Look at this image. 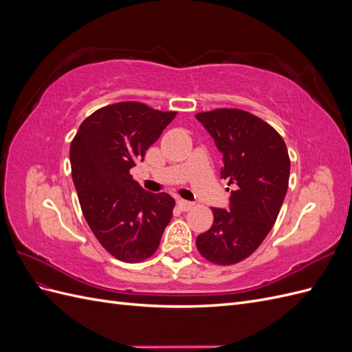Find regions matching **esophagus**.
Wrapping results in <instances>:
<instances>
[{
    "label": "esophagus",
    "mask_w": 352,
    "mask_h": 352,
    "mask_svg": "<svg viewBox=\"0 0 352 352\" xmlns=\"http://www.w3.org/2000/svg\"><path fill=\"white\" fill-rule=\"evenodd\" d=\"M177 206H179V208H180V210L188 211V210H190V208L194 207V202L186 201V199H177Z\"/></svg>",
    "instance_id": "34e87169"
}]
</instances>
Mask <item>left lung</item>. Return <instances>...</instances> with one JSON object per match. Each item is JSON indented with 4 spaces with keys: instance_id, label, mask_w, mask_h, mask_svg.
I'll return each mask as SVG.
<instances>
[{
    "instance_id": "1",
    "label": "left lung",
    "mask_w": 352,
    "mask_h": 352,
    "mask_svg": "<svg viewBox=\"0 0 352 352\" xmlns=\"http://www.w3.org/2000/svg\"><path fill=\"white\" fill-rule=\"evenodd\" d=\"M223 154L220 176L232 186L229 208H211L214 221L197 238L208 261L236 264L257 250L283 204L291 160L283 138L260 117L238 109L198 113Z\"/></svg>"
}]
</instances>
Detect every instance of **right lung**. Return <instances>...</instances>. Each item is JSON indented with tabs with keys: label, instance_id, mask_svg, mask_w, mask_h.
<instances>
[{
	"label": "right lung",
	"instance_id": "right-lung-1",
	"mask_svg": "<svg viewBox=\"0 0 352 352\" xmlns=\"http://www.w3.org/2000/svg\"><path fill=\"white\" fill-rule=\"evenodd\" d=\"M175 116L142 102H116L87 117L73 138L72 177L82 212L95 238L117 260L151 257L173 216L175 199L144 190L131 168L142 162Z\"/></svg>",
	"mask_w": 352,
	"mask_h": 352
}]
</instances>
